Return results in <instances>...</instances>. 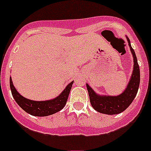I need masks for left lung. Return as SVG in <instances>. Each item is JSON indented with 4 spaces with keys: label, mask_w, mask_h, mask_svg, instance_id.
<instances>
[{
    "label": "left lung",
    "mask_w": 151,
    "mask_h": 151,
    "mask_svg": "<svg viewBox=\"0 0 151 151\" xmlns=\"http://www.w3.org/2000/svg\"><path fill=\"white\" fill-rule=\"evenodd\" d=\"M127 39L133 57L134 66L132 76L125 91L118 96H101L93 91L88 84L86 85L91 106L98 112L106 114H120L129 107L137 94L140 84V70L136 55L131 46L130 41L127 37Z\"/></svg>",
    "instance_id": "8db88e82"
}]
</instances>
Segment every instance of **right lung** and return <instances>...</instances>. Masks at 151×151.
Masks as SVG:
<instances>
[{
  "label": "right lung",
  "instance_id": "1",
  "mask_svg": "<svg viewBox=\"0 0 151 151\" xmlns=\"http://www.w3.org/2000/svg\"><path fill=\"white\" fill-rule=\"evenodd\" d=\"M73 84V81H71L63 90V92L55 99L45 101H34L26 99L24 96L20 95L12 84L11 77L9 78V86H10L11 92L17 104L24 111L31 115L37 116V117L51 115L61 110L66 105Z\"/></svg>",
  "mask_w": 151,
  "mask_h": 151
}]
</instances>
